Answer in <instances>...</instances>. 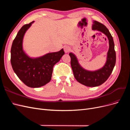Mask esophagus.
<instances>
[{"label":"esophagus","mask_w":130,"mask_h":130,"mask_svg":"<svg viewBox=\"0 0 130 130\" xmlns=\"http://www.w3.org/2000/svg\"><path fill=\"white\" fill-rule=\"evenodd\" d=\"M70 48L69 46L66 45V46H64V52L66 53H68L69 51H70Z\"/></svg>","instance_id":"1"}]
</instances>
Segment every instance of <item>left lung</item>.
Masks as SVG:
<instances>
[{
	"mask_svg": "<svg viewBox=\"0 0 130 130\" xmlns=\"http://www.w3.org/2000/svg\"><path fill=\"white\" fill-rule=\"evenodd\" d=\"M92 29L100 31L108 38L109 49L107 52V60L103 67L95 71L87 70L80 66L77 57L74 54L70 53L69 54L71 58L70 64L75 78L79 83L88 87H96L104 84L111 75L116 61L115 43L108 29L101 23L94 21Z\"/></svg>",
	"mask_w": 130,
	"mask_h": 130,
	"instance_id": "8db88e82",
	"label": "left lung"
}]
</instances>
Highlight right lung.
Here are the masks:
<instances>
[{
  "label": "right lung",
  "mask_w": 130,
  "mask_h": 130,
  "mask_svg": "<svg viewBox=\"0 0 130 130\" xmlns=\"http://www.w3.org/2000/svg\"><path fill=\"white\" fill-rule=\"evenodd\" d=\"M34 21L23 25L13 41L11 49V63L18 78L27 86L38 88L52 79L53 67L64 54L63 49L31 58L23 49V40L26 31Z\"/></svg>",
  "instance_id": "1"
}]
</instances>
